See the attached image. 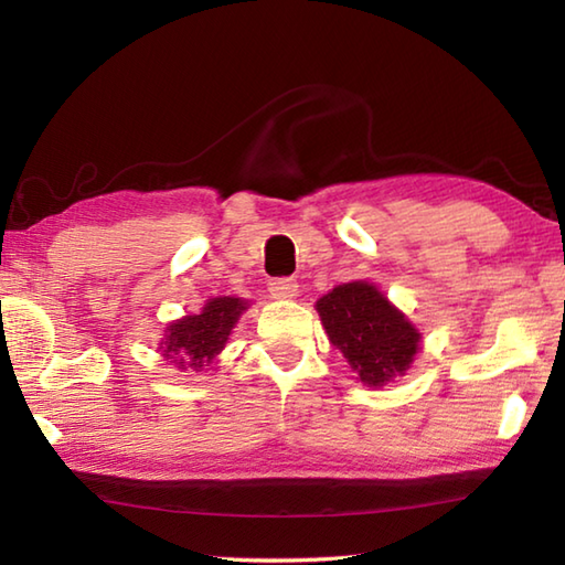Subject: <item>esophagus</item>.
<instances>
[{
    "instance_id": "1",
    "label": "esophagus",
    "mask_w": 565,
    "mask_h": 565,
    "mask_svg": "<svg viewBox=\"0 0 565 565\" xmlns=\"http://www.w3.org/2000/svg\"><path fill=\"white\" fill-rule=\"evenodd\" d=\"M269 294L271 298H279V301H291L298 296V281L284 276V279H271L269 281Z\"/></svg>"
}]
</instances>
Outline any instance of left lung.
Instances as JSON below:
<instances>
[{
	"label": "left lung",
	"instance_id": "obj_1",
	"mask_svg": "<svg viewBox=\"0 0 565 565\" xmlns=\"http://www.w3.org/2000/svg\"><path fill=\"white\" fill-rule=\"evenodd\" d=\"M328 340L369 388H381L411 371L423 342L411 318L376 284L334 286L316 303Z\"/></svg>",
	"mask_w": 565,
	"mask_h": 565
}]
</instances>
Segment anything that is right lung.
<instances>
[{
  "mask_svg": "<svg viewBox=\"0 0 565 565\" xmlns=\"http://www.w3.org/2000/svg\"><path fill=\"white\" fill-rule=\"evenodd\" d=\"M247 308L249 301H245V298H209L199 313L172 320L164 328V338L160 340L158 350L177 369L203 371V366H209L225 350L233 328Z\"/></svg>",
  "mask_w": 565,
  "mask_h": 565,
  "instance_id": "obj_1",
  "label": "right lung"
}]
</instances>
